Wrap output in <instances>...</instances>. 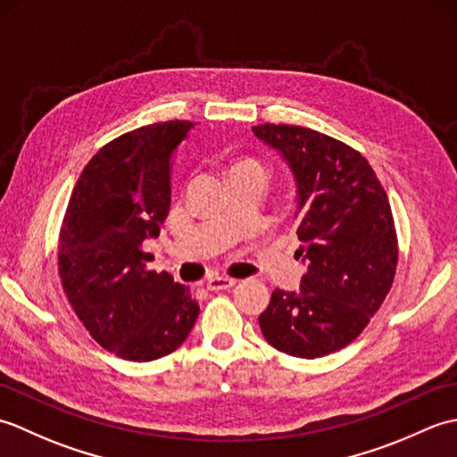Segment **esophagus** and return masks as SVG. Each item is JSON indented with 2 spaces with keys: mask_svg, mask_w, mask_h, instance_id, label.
Here are the masks:
<instances>
[{
  "mask_svg": "<svg viewBox=\"0 0 457 457\" xmlns=\"http://www.w3.org/2000/svg\"><path fill=\"white\" fill-rule=\"evenodd\" d=\"M237 283L236 278H229V277H210L208 278V288L210 290H228Z\"/></svg>",
  "mask_w": 457,
  "mask_h": 457,
  "instance_id": "obj_1",
  "label": "esophagus"
}]
</instances>
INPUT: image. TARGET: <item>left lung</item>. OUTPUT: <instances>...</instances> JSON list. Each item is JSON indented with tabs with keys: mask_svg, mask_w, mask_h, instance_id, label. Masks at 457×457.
<instances>
[{
	"mask_svg": "<svg viewBox=\"0 0 457 457\" xmlns=\"http://www.w3.org/2000/svg\"><path fill=\"white\" fill-rule=\"evenodd\" d=\"M253 133L295 172L298 255L308 261L296 293L273 290L261 332L287 355L324 357L363 332L393 287L399 241L389 196L363 154L329 135L285 123Z\"/></svg>",
	"mask_w": 457,
	"mask_h": 457,
	"instance_id": "8db88e82",
	"label": "left lung"
}]
</instances>
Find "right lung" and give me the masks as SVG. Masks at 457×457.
<instances>
[{
    "label": "right lung",
    "mask_w": 457,
    "mask_h": 457,
    "mask_svg": "<svg viewBox=\"0 0 457 457\" xmlns=\"http://www.w3.org/2000/svg\"><path fill=\"white\" fill-rule=\"evenodd\" d=\"M190 121L115 137L86 164L58 234V275L82 326L128 361H153L188 337L200 306L187 285L147 267L143 244L170 208V154Z\"/></svg>",
    "instance_id": "1"
}]
</instances>
